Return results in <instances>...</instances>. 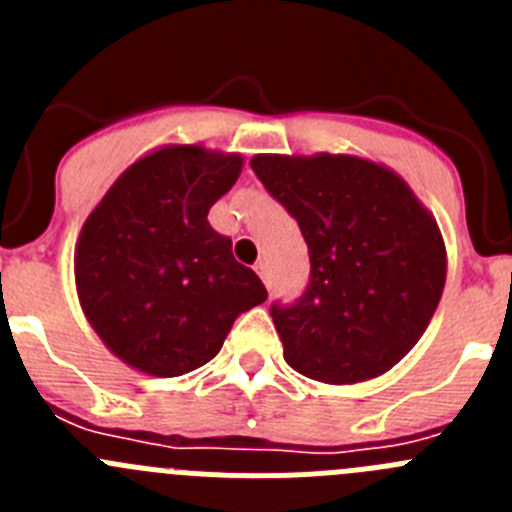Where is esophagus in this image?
<instances>
[{"mask_svg": "<svg viewBox=\"0 0 512 512\" xmlns=\"http://www.w3.org/2000/svg\"><path fill=\"white\" fill-rule=\"evenodd\" d=\"M256 274H259L261 282H264L266 287H269L271 279H269V264H266V261H259V264H256Z\"/></svg>", "mask_w": 512, "mask_h": 512, "instance_id": "1", "label": "esophagus"}]
</instances>
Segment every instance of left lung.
I'll return each mask as SVG.
<instances>
[{
  "label": "left lung",
  "instance_id": "left-lung-1",
  "mask_svg": "<svg viewBox=\"0 0 512 512\" xmlns=\"http://www.w3.org/2000/svg\"><path fill=\"white\" fill-rule=\"evenodd\" d=\"M251 169L297 220L310 251L300 302L271 307L295 372L356 384L418 343L446 284L436 217L400 174L346 153H259Z\"/></svg>",
  "mask_w": 512,
  "mask_h": 512
}]
</instances>
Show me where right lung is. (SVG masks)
Returning a JSON list of instances; mask_svg holds the SVG:
<instances>
[{"mask_svg":"<svg viewBox=\"0 0 512 512\" xmlns=\"http://www.w3.org/2000/svg\"><path fill=\"white\" fill-rule=\"evenodd\" d=\"M241 153L161 146L122 171L74 251L79 305L135 372L179 377L223 348L235 318L266 300L207 212L241 176Z\"/></svg>","mask_w":512,"mask_h":512,"instance_id":"right-lung-1","label":"right lung"}]
</instances>
